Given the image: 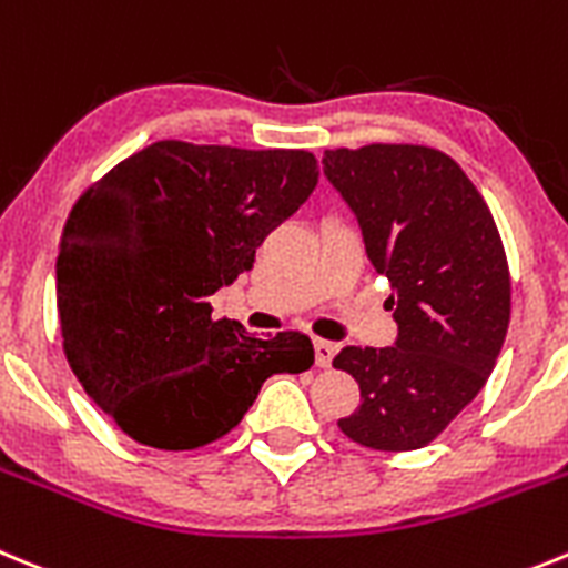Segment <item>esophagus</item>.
Instances as JSON below:
<instances>
[{"label":"esophagus","mask_w":568,"mask_h":568,"mask_svg":"<svg viewBox=\"0 0 568 568\" xmlns=\"http://www.w3.org/2000/svg\"><path fill=\"white\" fill-rule=\"evenodd\" d=\"M336 351H339V345H336V342H328V339H316V342H314V356H316V367H331V362H334Z\"/></svg>","instance_id":"34e87169"}]
</instances>
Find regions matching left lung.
<instances>
[{"label": "left lung", "instance_id": "obj_1", "mask_svg": "<svg viewBox=\"0 0 568 568\" xmlns=\"http://www.w3.org/2000/svg\"><path fill=\"white\" fill-rule=\"evenodd\" d=\"M322 172L390 280L398 325L396 345L336 354L362 396L339 430L371 449H418L478 396L498 359L509 328L504 243L473 181L430 146L328 150Z\"/></svg>", "mask_w": 568, "mask_h": 568}]
</instances>
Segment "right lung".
Returning <instances> with one entry per match:
<instances>
[{
  "instance_id": "obj_1",
  "label": "right lung",
  "mask_w": 568,
  "mask_h": 568,
  "mask_svg": "<svg viewBox=\"0 0 568 568\" xmlns=\"http://www.w3.org/2000/svg\"><path fill=\"white\" fill-rule=\"evenodd\" d=\"M320 181L305 150L158 141L75 201L55 260L64 354L95 405L138 444L195 449L226 436L274 373H303L300 331L254 339L209 296Z\"/></svg>"
}]
</instances>
